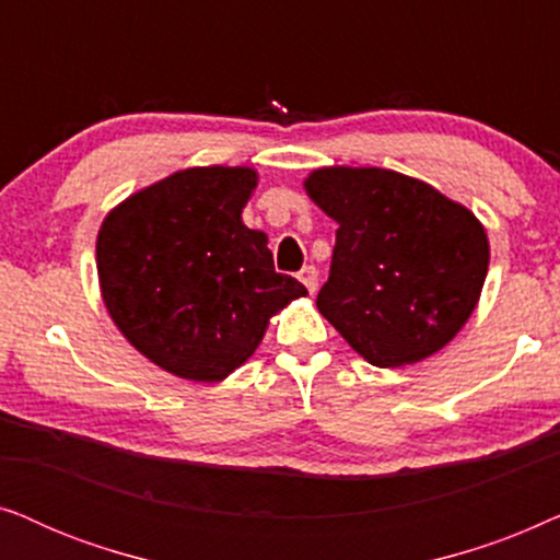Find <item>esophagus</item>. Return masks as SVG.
Returning <instances> with one entry per match:
<instances>
[{
  "label": "esophagus",
  "instance_id": "34e87169",
  "mask_svg": "<svg viewBox=\"0 0 560 560\" xmlns=\"http://www.w3.org/2000/svg\"><path fill=\"white\" fill-rule=\"evenodd\" d=\"M298 278H301V282L305 288H308V293L313 295L318 290V270L313 265H308V267H303L301 270V275H298Z\"/></svg>",
  "mask_w": 560,
  "mask_h": 560
}]
</instances>
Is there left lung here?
Listing matches in <instances>:
<instances>
[{
  "label": "left lung",
  "mask_w": 560,
  "mask_h": 560,
  "mask_svg": "<svg viewBox=\"0 0 560 560\" xmlns=\"http://www.w3.org/2000/svg\"><path fill=\"white\" fill-rule=\"evenodd\" d=\"M305 194L336 229L316 305L382 370L446 347L477 308L489 267L485 226L466 206L385 167H318Z\"/></svg>",
  "instance_id": "obj_1"
}]
</instances>
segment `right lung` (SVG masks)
Segmentation results:
<instances>
[{"mask_svg":"<svg viewBox=\"0 0 560 560\" xmlns=\"http://www.w3.org/2000/svg\"><path fill=\"white\" fill-rule=\"evenodd\" d=\"M255 186L252 167H188L137 190L98 229L106 311L175 377H229L255 354L275 313L308 295L275 272L267 234L244 226Z\"/></svg>","mask_w":560,"mask_h":560,"instance_id":"1","label":"right lung"}]
</instances>
